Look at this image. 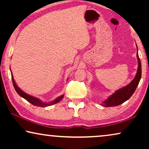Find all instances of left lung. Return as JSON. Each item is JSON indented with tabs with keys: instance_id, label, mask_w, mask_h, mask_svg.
Instances as JSON below:
<instances>
[{
	"instance_id": "1",
	"label": "left lung",
	"mask_w": 149,
	"mask_h": 149,
	"mask_svg": "<svg viewBox=\"0 0 149 149\" xmlns=\"http://www.w3.org/2000/svg\"><path fill=\"white\" fill-rule=\"evenodd\" d=\"M137 58L138 60V68L135 78L132 80V82L129 85H127V86L123 87V88H121L119 89V90L116 91L115 93H114L113 95L109 97V98L103 102V106H104L106 107H111L120 105L122 103H123L124 102L127 101L133 95L136 87L138 85V83L140 82L142 76L141 62H140V60L139 56H138V52Z\"/></svg>"
}]
</instances>
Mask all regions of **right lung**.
<instances>
[{"label":"right lung","mask_w":149,"mask_h":149,"mask_svg":"<svg viewBox=\"0 0 149 149\" xmlns=\"http://www.w3.org/2000/svg\"><path fill=\"white\" fill-rule=\"evenodd\" d=\"M11 78H12V81H13V87L14 88H15V91H17V93L19 94L20 96H22V97H24V99H26V100L29 102L30 103H31L32 104H33L34 106H36V107H47V106H50V105H52V104H56L60 102L61 100H62L63 97H64V95H60V97H58V98H56L55 100L51 102H49V103H45V102H42V101H40L39 99L36 98L35 97H33L32 96V95H30L27 94V93H26L25 92H24L23 91L21 90L19 87L17 86V85L15 84V81H14L13 79V75L11 74Z\"/></svg>","instance_id":"add662e5"}]
</instances>
